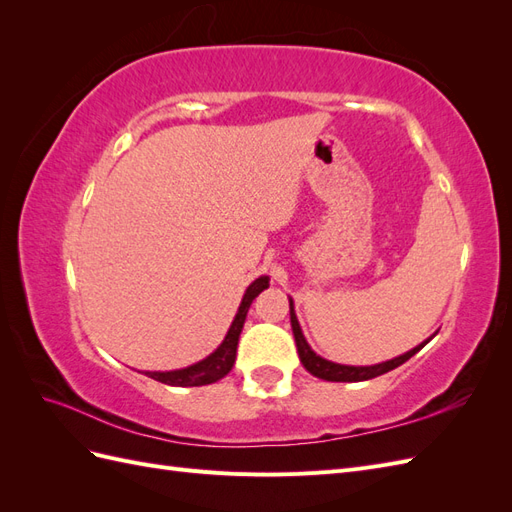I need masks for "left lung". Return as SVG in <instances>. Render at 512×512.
<instances>
[{
    "mask_svg": "<svg viewBox=\"0 0 512 512\" xmlns=\"http://www.w3.org/2000/svg\"><path fill=\"white\" fill-rule=\"evenodd\" d=\"M290 324H292V333H294V342H297V350H299V359L303 363V367L309 371V374L316 376V378H322V380H329V382H361V380H371L376 376H382L386 374V371H391L399 365H404L408 359H412V356L421 350L425 344L431 342V337H436V333H433L427 342L418 344L416 348L408 350L406 354L401 356H395V359L391 361H384V363H378V365H365V367H354V365H339V363H333V361H327L322 359V356H318L312 348H309V344L305 342L303 337V331L299 327V320H297V314H294V303L290 299Z\"/></svg>",
    "mask_w": 512,
    "mask_h": 512,
    "instance_id": "1",
    "label": "left lung"
}]
</instances>
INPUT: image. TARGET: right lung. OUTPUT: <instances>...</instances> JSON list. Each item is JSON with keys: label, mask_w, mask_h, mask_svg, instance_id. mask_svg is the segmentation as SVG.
<instances>
[{"label": "right lung", "mask_w": 512, "mask_h": 512, "mask_svg": "<svg viewBox=\"0 0 512 512\" xmlns=\"http://www.w3.org/2000/svg\"><path fill=\"white\" fill-rule=\"evenodd\" d=\"M265 288H269L267 275H260L258 280H254L250 286H247L243 299H241V305H239V312H237L235 320H232L224 342L218 346V350L211 352L207 359L198 361L190 367L175 369V371H145V376L158 380V382H164V384H170V386H203V384H211V382H218L220 378H224L232 369V365H235L237 344H239V335L243 329L247 309H250L252 301Z\"/></svg>", "instance_id": "add662e5"}]
</instances>
